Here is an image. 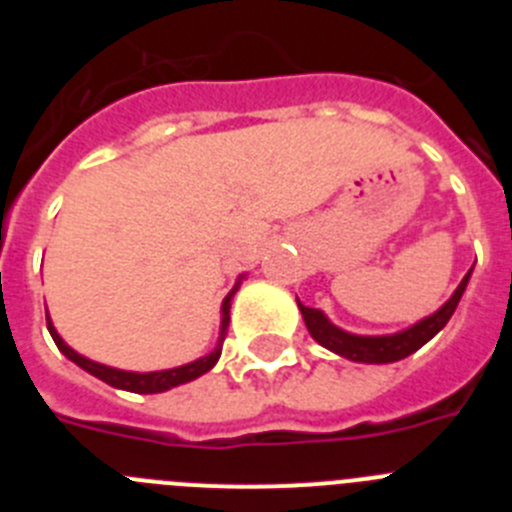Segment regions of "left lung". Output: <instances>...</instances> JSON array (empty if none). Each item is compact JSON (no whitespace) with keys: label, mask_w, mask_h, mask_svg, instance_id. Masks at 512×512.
I'll return each mask as SVG.
<instances>
[{"label":"left lung","mask_w":512,"mask_h":512,"mask_svg":"<svg viewBox=\"0 0 512 512\" xmlns=\"http://www.w3.org/2000/svg\"><path fill=\"white\" fill-rule=\"evenodd\" d=\"M469 277H472V271H467V277L461 279V284L456 287L454 295L449 297V302L438 307L433 315L423 318L420 323L410 325V328L400 330V333H392V336H354V333H346V330L330 323L323 312L315 310V307H305L300 300H297V305H300V312L302 318H305L310 336L320 346L328 348V351L343 356V359L361 361V364H392V361H400L405 356L415 354L420 346H425V343L436 336L443 325L449 323L461 295H464V289H467Z\"/></svg>","instance_id":"8db88e82"}]
</instances>
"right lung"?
Masks as SVG:
<instances>
[{"label": "right lung", "mask_w": 512, "mask_h": 512, "mask_svg": "<svg viewBox=\"0 0 512 512\" xmlns=\"http://www.w3.org/2000/svg\"><path fill=\"white\" fill-rule=\"evenodd\" d=\"M241 279L243 277H238V282H235V287L230 289L228 297L223 300V307H220V312H223V320H220V341H217L215 351H210V354L202 356V359L192 361V364L176 366V369H164V372L138 374V372H122V369H112V366L97 364V361L76 354L74 348L66 346V341H63V338L56 333V328H53L51 318H48V312H45V323H48V330H51V336H53V341H56L58 351H61L66 359L74 361L76 366H81L84 372H89L92 377L102 379V382H107L110 387H117V390L138 392V395H156V392H166V390H171V387H179V384H187V382H192V379L202 377V374L210 372L212 366L217 364V359H220V354H223L225 333H228L230 300H233V295L238 292V287H241Z\"/></svg>", "instance_id": "add662e5"}]
</instances>
